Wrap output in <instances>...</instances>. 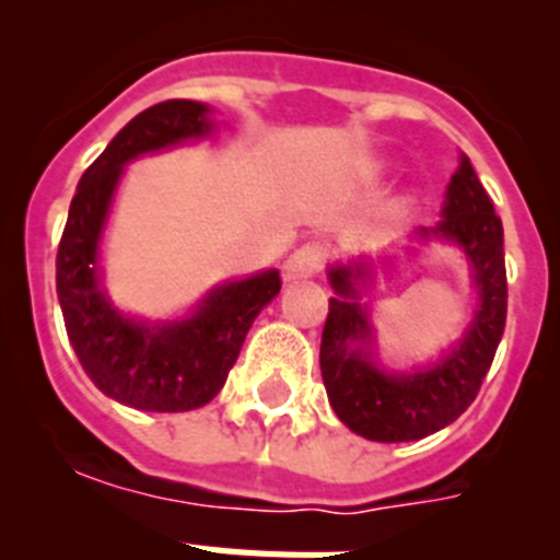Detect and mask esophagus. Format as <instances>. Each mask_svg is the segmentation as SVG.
<instances>
[{"instance_id":"obj_1","label":"esophagus","mask_w":560,"mask_h":560,"mask_svg":"<svg viewBox=\"0 0 560 560\" xmlns=\"http://www.w3.org/2000/svg\"><path fill=\"white\" fill-rule=\"evenodd\" d=\"M325 264V246L323 244H305L294 252V255L285 260L283 277L289 283L294 280H305V277H314L316 271L323 269Z\"/></svg>"}]
</instances>
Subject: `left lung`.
<instances>
[{"label":"left lung","instance_id":"obj_1","mask_svg":"<svg viewBox=\"0 0 560 560\" xmlns=\"http://www.w3.org/2000/svg\"><path fill=\"white\" fill-rule=\"evenodd\" d=\"M415 237L459 246L477 285L471 325L429 368L387 373L375 364L370 305L361 303L364 289L373 283L368 257L328 269L336 296L328 303L319 348L325 389L336 418L375 443H407L454 423L477 398L508 319L502 221L465 153H459V167L448 182L443 219L420 226Z\"/></svg>","mask_w":560,"mask_h":560}]
</instances>
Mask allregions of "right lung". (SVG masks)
I'll return each mask as SVG.
<instances>
[{"instance_id":"right-lung-1","label":"right lung","mask_w":560,"mask_h":560,"mask_svg":"<svg viewBox=\"0 0 560 560\" xmlns=\"http://www.w3.org/2000/svg\"><path fill=\"white\" fill-rule=\"evenodd\" d=\"M210 106L165 101L145 108L78 182L56 257V289L78 361L108 398L142 412L210 404L244 348L255 316L280 294V271L215 285L185 319L142 323L114 308L101 283V237L122 171L142 153L210 137Z\"/></svg>"}]
</instances>
